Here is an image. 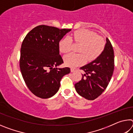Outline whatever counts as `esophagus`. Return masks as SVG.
<instances>
[{"label":"esophagus","instance_id":"34e87169","mask_svg":"<svg viewBox=\"0 0 133 133\" xmlns=\"http://www.w3.org/2000/svg\"><path fill=\"white\" fill-rule=\"evenodd\" d=\"M70 70H71V72H75L76 71V69L75 68H71Z\"/></svg>","mask_w":133,"mask_h":133}]
</instances>
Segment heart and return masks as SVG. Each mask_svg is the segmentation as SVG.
Here are the masks:
<instances>
[{"instance_id":"b5f03b06","label":"heart","mask_w":133,"mask_h":133,"mask_svg":"<svg viewBox=\"0 0 133 133\" xmlns=\"http://www.w3.org/2000/svg\"><path fill=\"white\" fill-rule=\"evenodd\" d=\"M72 40L81 44L79 52L83 53H70L64 56L65 63L71 67L84 63L87 57L89 60L95 59L102 53L105 46L104 39L95 32L88 29H80L75 31L70 37L66 36L60 40L58 46L62 53H66L70 51Z\"/></svg>"}]
</instances>
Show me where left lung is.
<instances>
[{"mask_svg":"<svg viewBox=\"0 0 133 133\" xmlns=\"http://www.w3.org/2000/svg\"><path fill=\"white\" fill-rule=\"evenodd\" d=\"M114 69V55L108 38L102 53L93 62L80 67L85 72L82 80L76 83V91L80 96L93 100L107 88Z\"/></svg>","mask_w":133,"mask_h":133,"instance_id":"obj_1","label":"left lung"}]
</instances>
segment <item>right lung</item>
Instances as JSON below:
<instances>
[{"instance_id":"add662e5","label":"right lung","mask_w":133,"mask_h":133,"mask_svg":"<svg viewBox=\"0 0 133 133\" xmlns=\"http://www.w3.org/2000/svg\"><path fill=\"white\" fill-rule=\"evenodd\" d=\"M71 29L40 25L33 29L22 42L20 69L31 93L42 98L53 96L59 90L60 81L70 72L69 67L57 68L63 60L59 42Z\"/></svg>"}]
</instances>
